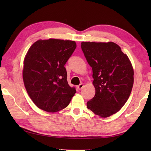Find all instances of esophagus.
I'll return each mask as SVG.
<instances>
[{"mask_svg":"<svg viewBox=\"0 0 151 151\" xmlns=\"http://www.w3.org/2000/svg\"><path fill=\"white\" fill-rule=\"evenodd\" d=\"M83 87H84V84H80L77 86V88H78V89H79V90H80V89H82Z\"/></svg>","mask_w":151,"mask_h":151,"instance_id":"34e87169","label":"esophagus"}]
</instances>
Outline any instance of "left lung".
<instances>
[{
  "mask_svg": "<svg viewBox=\"0 0 151 151\" xmlns=\"http://www.w3.org/2000/svg\"><path fill=\"white\" fill-rule=\"evenodd\" d=\"M84 56L93 70L94 97L87 107L101 117L119 111L129 98L134 70L127 54L114 42H82Z\"/></svg>",
  "mask_w": 151,
  "mask_h": 151,
  "instance_id": "1",
  "label": "left lung"
}]
</instances>
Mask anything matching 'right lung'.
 <instances>
[{"mask_svg": "<svg viewBox=\"0 0 151 151\" xmlns=\"http://www.w3.org/2000/svg\"><path fill=\"white\" fill-rule=\"evenodd\" d=\"M76 47L74 41L49 39L38 40L28 49L22 78L28 95L41 110H63L75 94V88L67 82L64 65Z\"/></svg>", "mask_w": 151, "mask_h": 151, "instance_id": "add662e5", "label": "right lung"}]
</instances>
